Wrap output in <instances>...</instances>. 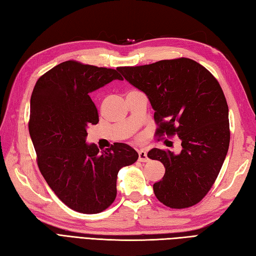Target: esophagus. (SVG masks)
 I'll list each match as a JSON object with an SVG mask.
<instances>
[{
    "label": "esophagus",
    "instance_id": "obj_1",
    "mask_svg": "<svg viewBox=\"0 0 256 256\" xmlns=\"http://www.w3.org/2000/svg\"><path fill=\"white\" fill-rule=\"evenodd\" d=\"M138 160L140 162H148V152L145 150H138Z\"/></svg>",
    "mask_w": 256,
    "mask_h": 256
}]
</instances>
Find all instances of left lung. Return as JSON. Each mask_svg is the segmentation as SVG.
<instances>
[{"mask_svg":"<svg viewBox=\"0 0 256 256\" xmlns=\"http://www.w3.org/2000/svg\"><path fill=\"white\" fill-rule=\"evenodd\" d=\"M124 79L143 91L155 111L160 136L177 135L182 152L153 148L165 175L153 184L160 202L174 209L192 206L208 194L229 150V108L216 79L189 58L120 67Z\"/></svg>","mask_w":256,"mask_h":256,"instance_id":"left-lung-1","label":"left lung"}]
</instances>
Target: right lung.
Segmentation results:
<instances>
[{
	"instance_id": "add662e5",
	"label": "right lung",
	"mask_w": 256,
	"mask_h": 256,
	"mask_svg": "<svg viewBox=\"0 0 256 256\" xmlns=\"http://www.w3.org/2000/svg\"><path fill=\"white\" fill-rule=\"evenodd\" d=\"M118 69L64 62L37 80L30 98L28 128L42 175L64 204L82 214L106 210L116 197L118 170L138 158L128 144L99 150L86 142V128L99 122L90 94L123 80Z\"/></svg>"
}]
</instances>
